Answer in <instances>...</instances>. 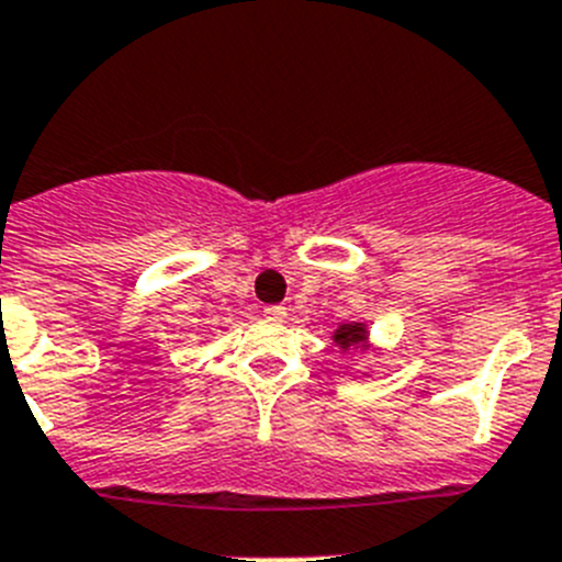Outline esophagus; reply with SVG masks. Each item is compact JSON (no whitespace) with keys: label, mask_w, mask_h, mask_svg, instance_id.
I'll list each match as a JSON object with an SVG mask.
<instances>
[{"label":"esophagus","mask_w":562,"mask_h":562,"mask_svg":"<svg viewBox=\"0 0 562 562\" xmlns=\"http://www.w3.org/2000/svg\"><path fill=\"white\" fill-rule=\"evenodd\" d=\"M262 314H266V319H271V322H282V319H285V308H282V305H268V308L262 311Z\"/></svg>","instance_id":"34e87169"}]
</instances>
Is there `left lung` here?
Instances as JSON below:
<instances>
[{"label": "left lung", "mask_w": 562, "mask_h": 562, "mask_svg": "<svg viewBox=\"0 0 562 562\" xmlns=\"http://www.w3.org/2000/svg\"><path fill=\"white\" fill-rule=\"evenodd\" d=\"M364 325H359V322H353V325H341L339 330H336V345H341V348H350V345H362L364 341Z\"/></svg>", "instance_id": "left-lung-1"}]
</instances>
